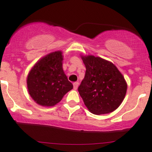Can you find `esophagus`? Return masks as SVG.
Wrapping results in <instances>:
<instances>
[{
    "label": "esophagus",
    "mask_w": 152,
    "mask_h": 152,
    "mask_svg": "<svg viewBox=\"0 0 152 152\" xmlns=\"http://www.w3.org/2000/svg\"><path fill=\"white\" fill-rule=\"evenodd\" d=\"M79 85V82H74V83H73V89H74V90H77Z\"/></svg>",
    "instance_id": "34e87169"
}]
</instances>
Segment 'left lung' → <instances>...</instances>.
Returning a JSON list of instances; mask_svg holds the SVG:
<instances>
[{"label": "left lung", "instance_id": "obj_1", "mask_svg": "<svg viewBox=\"0 0 152 152\" xmlns=\"http://www.w3.org/2000/svg\"><path fill=\"white\" fill-rule=\"evenodd\" d=\"M85 76L78 90L87 108L95 115L115 111L125 98L127 84L113 62L93 55L81 56Z\"/></svg>", "mask_w": 152, "mask_h": 152}]
</instances>
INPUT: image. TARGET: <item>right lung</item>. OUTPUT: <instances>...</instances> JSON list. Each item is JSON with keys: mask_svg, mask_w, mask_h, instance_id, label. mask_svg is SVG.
<instances>
[{"mask_svg": "<svg viewBox=\"0 0 152 152\" xmlns=\"http://www.w3.org/2000/svg\"><path fill=\"white\" fill-rule=\"evenodd\" d=\"M61 50L51 52L37 61L27 76V88L31 99L42 107H53L73 89L62 68Z\"/></svg>", "mask_w": 152, "mask_h": 152, "instance_id": "right-lung-1", "label": "right lung"}]
</instances>
